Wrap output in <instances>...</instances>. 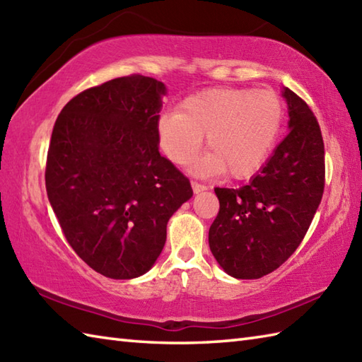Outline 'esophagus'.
I'll use <instances>...</instances> for the list:
<instances>
[{
	"label": "esophagus",
	"instance_id": "34e87169",
	"mask_svg": "<svg viewBox=\"0 0 362 362\" xmlns=\"http://www.w3.org/2000/svg\"><path fill=\"white\" fill-rule=\"evenodd\" d=\"M191 187H193V191L196 194L202 193V191H205V189H209V187L202 185V183H199V182H191Z\"/></svg>",
	"mask_w": 362,
	"mask_h": 362
}]
</instances>
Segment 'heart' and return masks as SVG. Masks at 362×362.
<instances>
[{"instance_id":"obj_1","label":"heart","mask_w":362,"mask_h":362,"mask_svg":"<svg viewBox=\"0 0 362 362\" xmlns=\"http://www.w3.org/2000/svg\"><path fill=\"white\" fill-rule=\"evenodd\" d=\"M284 118L279 95L269 90L211 88L188 96L179 112L158 119L157 136L165 156L185 166L202 149L204 135L211 152L197 161L194 173L247 179L266 163Z\"/></svg>"}]
</instances>
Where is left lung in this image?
Wrapping results in <instances>:
<instances>
[{
	"label": "left lung",
	"instance_id": "left-lung-1",
	"mask_svg": "<svg viewBox=\"0 0 362 362\" xmlns=\"http://www.w3.org/2000/svg\"><path fill=\"white\" fill-rule=\"evenodd\" d=\"M289 134L241 188H214L219 213L209 232L213 257L241 280L274 272L302 243L322 201L325 151L319 122L302 98L283 88Z\"/></svg>",
	"mask_w": 362,
	"mask_h": 362
}]
</instances>
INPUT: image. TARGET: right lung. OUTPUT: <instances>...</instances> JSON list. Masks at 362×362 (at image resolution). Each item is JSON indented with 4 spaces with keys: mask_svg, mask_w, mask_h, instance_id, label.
<instances>
[{
    "mask_svg": "<svg viewBox=\"0 0 362 362\" xmlns=\"http://www.w3.org/2000/svg\"><path fill=\"white\" fill-rule=\"evenodd\" d=\"M163 82L124 76L83 90L56 119L46 193L73 250L115 280L146 274L166 241L169 218L193 196L160 156Z\"/></svg>",
    "mask_w": 362,
    "mask_h": 362,
    "instance_id": "add662e5",
    "label": "right lung"
}]
</instances>
